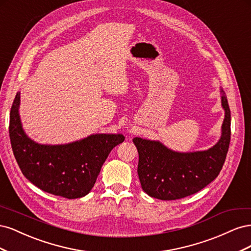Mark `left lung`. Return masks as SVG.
Segmentation results:
<instances>
[{
	"mask_svg": "<svg viewBox=\"0 0 251 251\" xmlns=\"http://www.w3.org/2000/svg\"><path fill=\"white\" fill-rule=\"evenodd\" d=\"M225 111L222 135L207 151L179 153L161 142L135 137L139 154L138 176L141 187L149 196L160 200H177L201 191L221 172L230 142V110L221 89Z\"/></svg>",
	"mask_w": 251,
	"mask_h": 251,
	"instance_id": "1",
	"label": "left lung"
}]
</instances>
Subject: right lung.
<instances>
[{
    "mask_svg": "<svg viewBox=\"0 0 251 251\" xmlns=\"http://www.w3.org/2000/svg\"><path fill=\"white\" fill-rule=\"evenodd\" d=\"M19 107L20 92L10 111L9 137L23 175L42 191L64 198L76 199L89 194L110 151L125 136L95 134L68 144H39L23 130Z\"/></svg>",
    "mask_w": 251,
    "mask_h": 251,
    "instance_id": "right-lung-1",
    "label": "right lung"
}]
</instances>
